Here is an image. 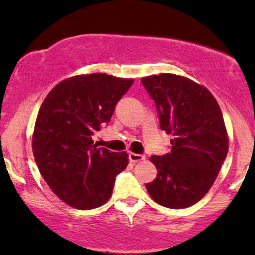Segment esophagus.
I'll use <instances>...</instances> for the list:
<instances>
[{"instance_id":"esophagus-1","label":"esophagus","mask_w":255,"mask_h":255,"mask_svg":"<svg viewBox=\"0 0 255 255\" xmlns=\"http://www.w3.org/2000/svg\"><path fill=\"white\" fill-rule=\"evenodd\" d=\"M128 158H129L130 162L136 163V162H140V160H144L145 159V156H144V154L133 153V152H130V153L128 154Z\"/></svg>"}]
</instances>
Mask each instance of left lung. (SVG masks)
Masks as SVG:
<instances>
[{
  "instance_id": "8db88e82",
  "label": "left lung",
  "mask_w": 255,
  "mask_h": 255,
  "mask_svg": "<svg viewBox=\"0 0 255 255\" xmlns=\"http://www.w3.org/2000/svg\"><path fill=\"white\" fill-rule=\"evenodd\" d=\"M141 84L156 105L160 129L174 135L169 153L151 157L158 174L146 188L162 206L189 207L210 191L227 158L221 108L209 90L187 78L164 73Z\"/></svg>"
}]
</instances>
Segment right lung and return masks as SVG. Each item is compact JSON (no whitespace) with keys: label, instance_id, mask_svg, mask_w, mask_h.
<instances>
[{"label":"right lung","instance_id":"right-lung-1","mask_svg":"<svg viewBox=\"0 0 255 255\" xmlns=\"http://www.w3.org/2000/svg\"><path fill=\"white\" fill-rule=\"evenodd\" d=\"M133 81L101 73L78 75L57 84L40 107L32 139L34 159L51 191L74 209L107 203L116 176L127 168L126 152L98 147L92 136L109 124Z\"/></svg>","mask_w":255,"mask_h":255}]
</instances>
